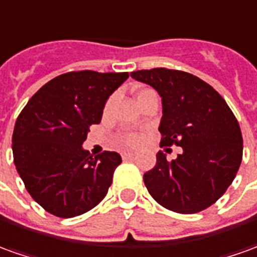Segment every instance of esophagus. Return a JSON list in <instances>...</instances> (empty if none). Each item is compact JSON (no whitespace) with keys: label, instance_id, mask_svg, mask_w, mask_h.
Returning a JSON list of instances; mask_svg holds the SVG:
<instances>
[{"label":"esophagus","instance_id":"34e87169","mask_svg":"<svg viewBox=\"0 0 257 257\" xmlns=\"http://www.w3.org/2000/svg\"><path fill=\"white\" fill-rule=\"evenodd\" d=\"M135 156V152H122V159H132Z\"/></svg>","mask_w":257,"mask_h":257}]
</instances>
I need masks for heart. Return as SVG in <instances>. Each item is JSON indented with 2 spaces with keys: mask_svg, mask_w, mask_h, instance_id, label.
Instances as JSON below:
<instances>
[{
  "mask_svg": "<svg viewBox=\"0 0 257 257\" xmlns=\"http://www.w3.org/2000/svg\"><path fill=\"white\" fill-rule=\"evenodd\" d=\"M145 90H141V91L136 92V95L138 94H141V92H143ZM112 101H114V98H111L108 102H106V106L105 109L108 111L109 108H111V105H112ZM138 142V138H136L135 135H121L119 136V143L121 145H135V143Z\"/></svg>",
  "mask_w": 257,
  "mask_h": 257,
  "instance_id": "1",
  "label": "heart"
}]
</instances>
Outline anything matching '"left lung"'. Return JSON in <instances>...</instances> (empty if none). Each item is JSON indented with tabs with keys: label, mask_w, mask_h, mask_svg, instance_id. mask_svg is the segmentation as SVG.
I'll return each instance as SVG.
<instances>
[{
	"label": "left lung",
	"mask_w": 257,
	"mask_h": 257,
	"mask_svg": "<svg viewBox=\"0 0 257 257\" xmlns=\"http://www.w3.org/2000/svg\"><path fill=\"white\" fill-rule=\"evenodd\" d=\"M162 98L159 131L163 146H181L169 162L159 152L143 174L149 194L165 208L194 214L221 198L236 176L243 152L239 123L218 92L190 73L169 69L132 71Z\"/></svg>",
	"instance_id": "8db88e82"
}]
</instances>
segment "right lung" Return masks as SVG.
<instances>
[{
  "instance_id": "obj_1",
  "label": "right lung",
  "mask_w": 257,
  "mask_h": 257,
  "mask_svg": "<svg viewBox=\"0 0 257 257\" xmlns=\"http://www.w3.org/2000/svg\"><path fill=\"white\" fill-rule=\"evenodd\" d=\"M128 77L92 70L66 73L43 85L19 114L14 163L28 193L50 214L81 215L108 193L119 153L92 158L83 143L92 123L101 122L109 95Z\"/></svg>"
}]
</instances>
